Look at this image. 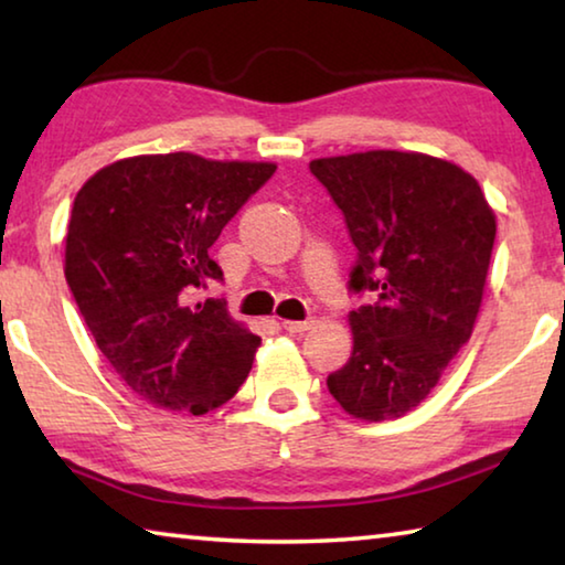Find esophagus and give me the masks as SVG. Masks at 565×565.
I'll list each match as a JSON object with an SVG mask.
<instances>
[{
  "label": "esophagus",
  "instance_id": "esophagus-1",
  "mask_svg": "<svg viewBox=\"0 0 565 565\" xmlns=\"http://www.w3.org/2000/svg\"><path fill=\"white\" fill-rule=\"evenodd\" d=\"M281 327L289 333H303L311 329V321H281Z\"/></svg>",
  "mask_w": 565,
  "mask_h": 565
}]
</instances>
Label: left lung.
Here are the masks:
<instances>
[{"label":"left lung","instance_id":"left-lung-1","mask_svg":"<svg viewBox=\"0 0 565 565\" xmlns=\"http://www.w3.org/2000/svg\"><path fill=\"white\" fill-rule=\"evenodd\" d=\"M356 246L349 291L353 351L327 379L363 420L408 414L471 339L489 274L495 214L478 181L451 161L376 149L313 159Z\"/></svg>","mask_w":565,"mask_h":565}]
</instances>
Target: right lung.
Segmentation results:
<instances>
[{"label": "right lung", "mask_w": 565, "mask_h": 565, "mask_svg": "<svg viewBox=\"0 0 565 565\" xmlns=\"http://www.w3.org/2000/svg\"><path fill=\"white\" fill-rule=\"evenodd\" d=\"M276 171L189 151L99 169L74 199L64 276L99 351L149 404L202 416L232 398L262 339L202 299L209 248Z\"/></svg>", "instance_id": "add662e5"}]
</instances>
